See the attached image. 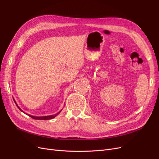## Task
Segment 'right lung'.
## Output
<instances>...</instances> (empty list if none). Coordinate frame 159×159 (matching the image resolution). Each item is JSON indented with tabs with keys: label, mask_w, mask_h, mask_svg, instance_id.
Returning a JSON list of instances; mask_svg holds the SVG:
<instances>
[{
	"label": "right lung",
	"mask_w": 159,
	"mask_h": 159,
	"mask_svg": "<svg viewBox=\"0 0 159 159\" xmlns=\"http://www.w3.org/2000/svg\"><path fill=\"white\" fill-rule=\"evenodd\" d=\"M14 102H15V103H16V106L18 107V109H20L21 111H22V112H24L19 107V106L18 105V104L16 103V102H15V100H14ZM61 111V110H60L59 112H57V113H56L55 115H47V116H42V117H36V116H33V115H29V114H27V113H26V115H28V116H30V117H32V118H33L34 119H39V120H49V119H53V118H54V117H56L57 115H58L60 112ZM25 113V112H24Z\"/></svg>",
	"instance_id": "1"
}]
</instances>
